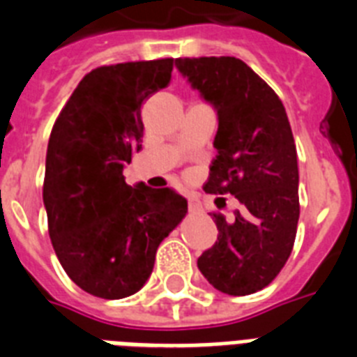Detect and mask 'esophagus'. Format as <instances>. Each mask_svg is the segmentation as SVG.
<instances>
[{"label": "esophagus", "instance_id": "esophagus-1", "mask_svg": "<svg viewBox=\"0 0 357 357\" xmlns=\"http://www.w3.org/2000/svg\"><path fill=\"white\" fill-rule=\"evenodd\" d=\"M188 208H190L192 213H196V211H199V208H202L199 202L194 198V196H188Z\"/></svg>", "mask_w": 357, "mask_h": 357}]
</instances>
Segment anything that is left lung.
<instances>
[{
	"label": "left lung",
	"instance_id": "8db88e82",
	"mask_svg": "<svg viewBox=\"0 0 357 357\" xmlns=\"http://www.w3.org/2000/svg\"><path fill=\"white\" fill-rule=\"evenodd\" d=\"M176 68L218 113V155L205 192L240 202L231 222L213 214L218 240L198 268L222 294H255L280 273L297 234L299 169L288 115L279 95L238 58H178Z\"/></svg>",
	"mask_w": 357,
	"mask_h": 357
}]
</instances>
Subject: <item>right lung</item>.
<instances>
[{
    "instance_id": "add662e5",
    "label": "right lung",
    "mask_w": 357,
    "mask_h": 357,
    "mask_svg": "<svg viewBox=\"0 0 357 357\" xmlns=\"http://www.w3.org/2000/svg\"><path fill=\"white\" fill-rule=\"evenodd\" d=\"M174 58L102 66L80 80L47 144L43 205L69 279L100 299H124L152 275L159 244L187 214L172 188L130 187L141 150V106L169 86Z\"/></svg>"
}]
</instances>
